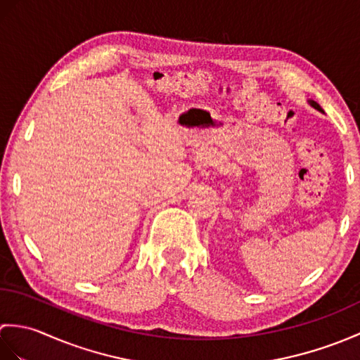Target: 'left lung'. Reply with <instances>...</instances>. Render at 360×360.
I'll return each mask as SVG.
<instances>
[{
    "label": "left lung",
    "instance_id": "left-lung-1",
    "mask_svg": "<svg viewBox=\"0 0 360 360\" xmlns=\"http://www.w3.org/2000/svg\"><path fill=\"white\" fill-rule=\"evenodd\" d=\"M309 103H311L312 106H314V108H316V110H319V111H322V108H320V105H319L317 102H314V101H309Z\"/></svg>",
    "mask_w": 360,
    "mask_h": 360
}]
</instances>
